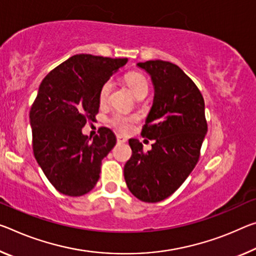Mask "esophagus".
I'll list each match as a JSON object with an SVG mask.
<instances>
[{
  "label": "esophagus",
  "mask_w": 256,
  "mask_h": 256,
  "mask_svg": "<svg viewBox=\"0 0 256 256\" xmlns=\"http://www.w3.org/2000/svg\"><path fill=\"white\" fill-rule=\"evenodd\" d=\"M116 138H117V142H118V144H126L128 142V139H126V138H124L123 136L118 134Z\"/></svg>",
  "instance_id": "34e87169"
}]
</instances>
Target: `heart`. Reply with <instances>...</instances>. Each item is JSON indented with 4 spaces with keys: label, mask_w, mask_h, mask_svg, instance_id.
I'll list each match as a JSON object with an SVG mask.
<instances>
[{
    "label": "heart",
    "mask_w": 256,
    "mask_h": 256,
    "mask_svg": "<svg viewBox=\"0 0 256 256\" xmlns=\"http://www.w3.org/2000/svg\"><path fill=\"white\" fill-rule=\"evenodd\" d=\"M128 85L131 88L134 96H139L144 92H148V82L144 75L139 74V72H128L125 77ZM112 80H107L100 88L99 93V100L101 104L106 102L109 93L112 91ZM138 120V116L130 115V114H125L122 112H116L109 120V123L112 125L114 128L120 130L122 132H126L131 128L132 124Z\"/></svg>",
    "instance_id": "1"
}]
</instances>
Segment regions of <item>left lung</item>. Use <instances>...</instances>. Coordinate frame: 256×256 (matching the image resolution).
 I'll list each match as a JSON object with an SVG mask.
<instances>
[{"instance_id":"8db88e82","label":"left lung","mask_w":256,"mask_h":256,"mask_svg":"<svg viewBox=\"0 0 256 256\" xmlns=\"http://www.w3.org/2000/svg\"><path fill=\"white\" fill-rule=\"evenodd\" d=\"M136 66L148 72L154 101L141 134L155 140L149 152L130 139L132 156L124 166L128 188L138 200L157 202L184 184L196 166L208 132L200 91L176 64L149 60Z\"/></svg>"}]
</instances>
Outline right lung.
Here are the masks:
<instances>
[{
	"instance_id": "right-lung-1",
	"label": "right lung",
	"mask_w": 256,
	"mask_h": 256,
	"mask_svg": "<svg viewBox=\"0 0 256 256\" xmlns=\"http://www.w3.org/2000/svg\"><path fill=\"white\" fill-rule=\"evenodd\" d=\"M128 58L76 54L48 72L30 108L33 152L40 168L59 192L78 197L94 188L101 160L116 144L112 130L93 139L82 128L99 112L102 85Z\"/></svg>"
}]
</instances>
